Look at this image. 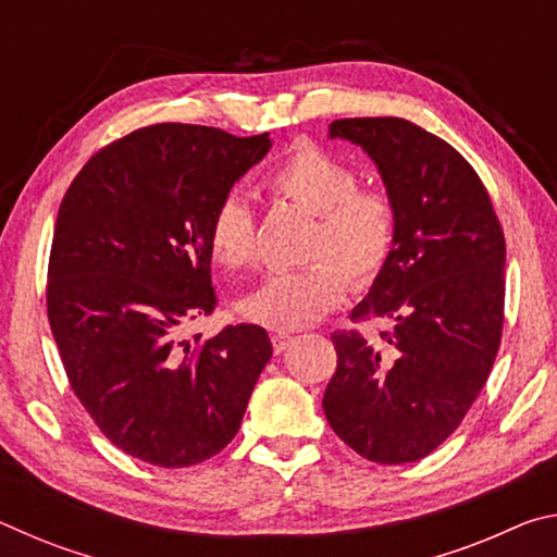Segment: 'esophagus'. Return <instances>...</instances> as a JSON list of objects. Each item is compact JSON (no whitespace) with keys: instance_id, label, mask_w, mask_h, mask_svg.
Segmentation results:
<instances>
[{"instance_id":"1","label":"esophagus","mask_w":557,"mask_h":557,"mask_svg":"<svg viewBox=\"0 0 557 557\" xmlns=\"http://www.w3.org/2000/svg\"><path fill=\"white\" fill-rule=\"evenodd\" d=\"M289 344H292V336H289V334H285V332L272 334V348H275V354L285 351V348H287Z\"/></svg>"}]
</instances>
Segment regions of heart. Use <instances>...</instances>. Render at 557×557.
<instances>
[{
	"label": "heart",
	"instance_id": "obj_1",
	"mask_svg": "<svg viewBox=\"0 0 557 557\" xmlns=\"http://www.w3.org/2000/svg\"><path fill=\"white\" fill-rule=\"evenodd\" d=\"M265 186L277 199L314 213L317 223L307 243L312 262L270 275L240 299V312L256 324L295 332L317 324L342 305L346 274L356 287L371 285L381 275L398 235V209L385 188L361 186L351 164L309 143L292 149L265 176ZM209 248L213 260L228 270L256 265V213L238 194L215 203Z\"/></svg>",
	"mask_w": 557,
	"mask_h": 557
}]
</instances>
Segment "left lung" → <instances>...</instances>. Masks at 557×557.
<instances>
[{
    "mask_svg": "<svg viewBox=\"0 0 557 557\" xmlns=\"http://www.w3.org/2000/svg\"><path fill=\"white\" fill-rule=\"evenodd\" d=\"M379 166L398 209L388 265L354 319L381 317L371 344L336 332V373L324 391L329 425L358 455L408 465L465 420L492 373L504 329L506 243L482 178L455 147L400 117L329 125Z\"/></svg>",
    "mask_w": 557,
    "mask_h": 557,
    "instance_id": "1",
    "label": "left lung"
}]
</instances>
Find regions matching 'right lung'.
I'll return each instance as SVG.
<instances>
[{
	"instance_id": "obj_1",
	"label": "right lung",
	"mask_w": 557,
	"mask_h": 557,
	"mask_svg": "<svg viewBox=\"0 0 557 557\" xmlns=\"http://www.w3.org/2000/svg\"><path fill=\"white\" fill-rule=\"evenodd\" d=\"M270 147V132L143 127L92 154L61 201L46 287L55 346L102 435L147 465L219 455L272 356L258 324L182 338L215 307V203Z\"/></svg>"
}]
</instances>
